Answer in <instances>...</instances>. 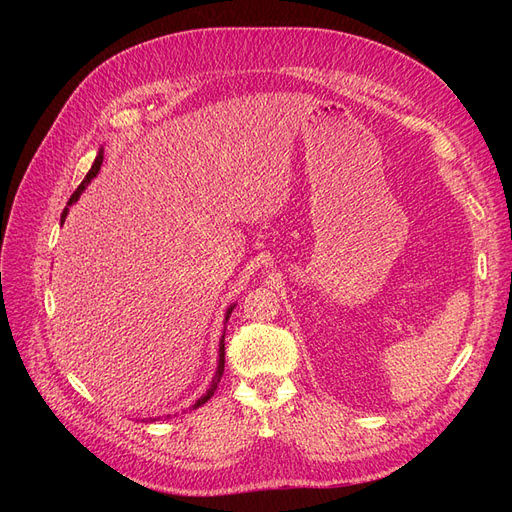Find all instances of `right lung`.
<instances>
[{"label":"right lung","instance_id":"obj_1","mask_svg":"<svg viewBox=\"0 0 512 512\" xmlns=\"http://www.w3.org/2000/svg\"><path fill=\"white\" fill-rule=\"evenodd\" d=\"M102 160H104V149H100L98 151V156H96V160H94V164H91V168H89V173L85 175V179L81 181V185L79 188H76V192L70 196V200H68V207L72 205V203H76V200H79V196L83 194V190L87 188L89 185V181L94 179L98 173H100V166H102ZM68 207L64 209V213H61V224H64V220H66V215H68ZM232 309H235V305H230L228 307V312H226V322H228V318H230V314H232ZM222 374H224V335H222V339H220V359H218V371H215V376H213V382H211V386H209V391L200 397L196 404L192 406V408H198V406H203V404H207V401L213 397V393H215V389H218V384H220V380H222Z\"/></svg>","mask_w":512,"mask_h":512}]
</instances>
